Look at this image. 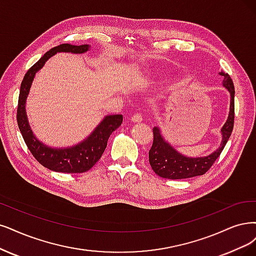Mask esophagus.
Segmentation results:
<instances>
[{"label":"esophagus","mask_w":256,"mask_h":256,"mask_svg":"<svg viewBox=\"0 0 256 256\" xmlns=\"http://www.w3.org/2000/svg\"><path fill=\"white\" fill-rule=\"evenodd\" d=\"M130 120L133 121L134 123H139V122L142 121V116L139 115V114H136V115H133V116H132Z\"/></svg>","instance_id":"esophagus-1"}]
</instances>
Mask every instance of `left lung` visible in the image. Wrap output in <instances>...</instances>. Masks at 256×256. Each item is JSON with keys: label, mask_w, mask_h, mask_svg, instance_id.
I'll use <instances>...</instances> for the list:
<instances>
[{"label": "left lung", "mask_w": 256, "mask_h": 256, "mask_svg": "<svg viewBox=\"0 0 256 256\" xmlns=\"http://www.w3.org/2000/svg\"><path fill=\"white\" fill-rule=\"evenodd\" d=\"M224 76L222 86L230 92V112L228 119L222 126V142L218 148L213 153L204 157H188L180 154L174 148L162 134L159 128H154L153 146L148 152V162L153 171L160 177L168 179H184L204 175L215 160L220 157L224 146L228 142L234 126V84L230 76L224 72H220Z\"/></svg>", "instance_id": "8db88e82"}]
</instances>
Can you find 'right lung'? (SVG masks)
Instances as JSON below:
<instances>
[{
  "mask_svg": "<svg viewBox=\"0 0 256 256\" xmlns=\"http://www.w3.org/2000/svg\"><path fill=\"white\" fill-rule=\"evenodd\" d=\"M90 45H72L61 44L47 52L42 58L28 70L21 83L18 94L16 120L21 134L27 148L32 156L43 166L54 172L61 173H83L90 170L101 158L108 146V140L114 130L122 123V115L106 116L99 124L94 128L90 135L78 144L68 148H52L44 144L32 133L26 114V100L30 94L36 74L39 72L45 62L56 52L84 54L88 52Z\"/></svg>",
  "mask_w": 256,
  "mask_h": 256,
  "instance_id": "add662e5",
  "label": "right lung"
}]
</instances>
